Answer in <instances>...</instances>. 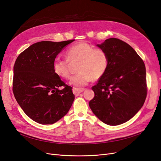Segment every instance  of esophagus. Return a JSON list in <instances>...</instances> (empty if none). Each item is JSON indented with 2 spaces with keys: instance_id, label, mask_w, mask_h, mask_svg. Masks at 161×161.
Listing matches in <instances>:
<instances>
[{
  "instance_id": "esophagus-1",
  "label": "esophagus",
  "mask_w": 161,
  "mask_h": 161,
  "mask_svg": "<svg viewBox=\"0 0 161 161\" xmlns=\"http://www.w3.org/2000/svg\"><path fill=\"white\" fill-rule=\"evenodd\" d=\"M84 90H85L84 88H76V87L73 88V92L75 96H78L80 93L83 92Z\"/></svg>"
}]
</instances>
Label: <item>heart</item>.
Masks as SVG:
<instances>
[{"mask_svg":"<svg viewBox=\"0 0 161 161\" xmlns=\"http://www.w3.org/2000/svg\"><path fill=\"white\" fill-rule=\"evenodd\" d=\"M69 61H80L76 74L71 77L69 84L75 87L87 85L92 80L96 81L104 75L109 67L108 53L102 48H95L89 43L81 42L71 46L66 51V58L56 59L53 63L54 73L64 79L71 75Z\"/></svg>","mask_w":161,"mask_h":161,"instance_id":"b5f03b06","label":"heart"}]
</instances>
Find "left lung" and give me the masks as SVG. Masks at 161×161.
Listing matches in <instances>:
<instances>
[{
	"label": "left lung",
	"mask_w": 161,
	"mask_h": 161,
	"mask_svg": "<svg viewBox=\"0 0 161 161\" xmlns=\"http://www.w3.org/2000/svg\"><path fill=\"white\" fill-rule=\"evenodd\" d=\"M97 46L108 53L109 64L106 73L92 87L95 96L89 105L102 122L118 125L135 116L145 103V65L133 47L119 39H107Z\"/></svg>",
	"instance_id": "8db88e82"
}]
</instances>
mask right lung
Wrapping results in <instances>:
<instances>
[{"label": "right lung", "instance_id": "right-lung-1", "mask_svg": "<svg viewBox=\"0 0 161 161\" xmlns=\"http://www.w3.org/2000/svg\"><path fill=\"white\" fill-rule=\"evenodd\" d=\"M74 40L42 41L20 53L14 65L13 91L26 115L36 123L50 125L67 114L75 96L53 71V63L64 47ZM63 86L59 91L58 88Z\"/></svg>", "mask_w": 161, "mask_h": 161}]
</instances>
